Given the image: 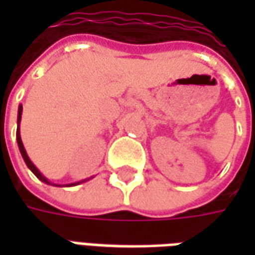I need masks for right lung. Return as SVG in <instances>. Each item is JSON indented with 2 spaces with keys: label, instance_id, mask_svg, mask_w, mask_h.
I'll use <instances>...</instances> for the list:
<instances>
[{
  "label": "right lung",
  "instance_id": "add662e5",
  "mask_svg": "<svg viewBox=\"0 0 255 255\" xmlns=\"http://www.w3.org/2000/svg\"><path fill=\"white\" fill-rule=\"evenodd\" d=\"M21 111H23V106L20 105L19 106V115H17V124L20 123V119H21ZM16 138H17V144H19V149H20V153H21V155H23V158H24L25 164H27V166L30 168L31 171H32V173L35 175L39 180H42L43 183H47V184H50L49 183V180H47L46 177L42 175L41 172L36 169V166L31 162V160L28 158V155H27V153H25V149L24 146H23V142H21V138H20V129H19V126H17V131H16ZM76 184H79V183H76ZM71 186H73V184H71Z\"/></svg>",
  "mask_w": 255,
  "mask_h": 255
}]
</instances>
